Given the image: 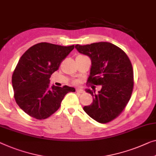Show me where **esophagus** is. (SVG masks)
<instances>
[{"mask_svg": "<svg viewBox=\"0 0 156 156\" xmlns=\"http://www.w3.org/2000/svg\"><path fill=\"white\" fill-rule=\"evenodd\" d=\"M76 92L78 93H83L84 92V90L83 89H79V88H77V89H76Z\"/></svg>", "mask_w": 156, "mask_h": 156, "instance_id": "obj_1", "label": "esophagus"}]
</instances>
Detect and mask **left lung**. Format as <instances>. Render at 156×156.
Segmentation results:
<instances>
[{
	"label": "left lung",
	"instance_id": "8db88e82",
	"mask_svg": "<svg viewBox=\"0 0 156 156\" xmlns=\"http://www.w3.org/2000/svg\"><path fill=\"white\" fill-rule=\"evenodd\" d=\"M75 48L91 59L87 82L101 85L97 94L85 90L91 94L93 102L83 110L97 122H110L119 115L131 97L134 85L131 62L124 51L108 42L76 45Z\"/></svg>",
	"mask_w": 156,
	"mask_h": 156
}]
</instances>
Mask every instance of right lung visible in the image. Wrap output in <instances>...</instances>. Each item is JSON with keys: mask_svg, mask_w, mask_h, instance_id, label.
Masks as SVG:
<instances>
[{"mask_svg": "<svg viewBox=\"0 0 156 156\" xmlns=\"http://www.w3.org/2000/svg\"><path fill=\"white\" fill-rule=\"evenodd\" d=\"M73 48L74 45L40 43L21 57L12 83L16 102L28 115L38 120L45 119L59 109L67 93L76 91L67 85L50 86L51 75Z\"/></svg>", "mask_w": 156, "mask_h": 156, "instance_id": "1", "label": "right lung"}]
</instances>
